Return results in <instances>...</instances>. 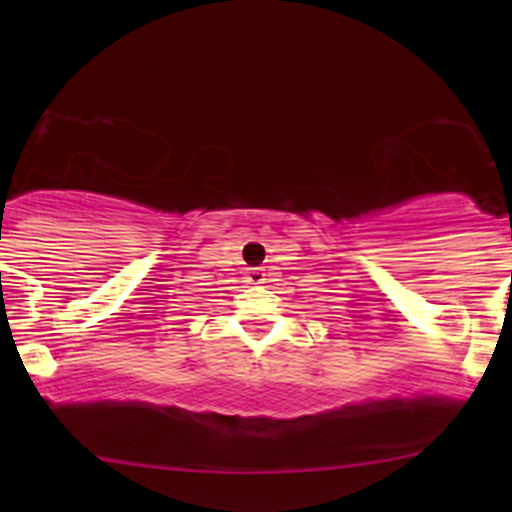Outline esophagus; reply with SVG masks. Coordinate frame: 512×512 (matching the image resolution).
<instances>
[{
	"label": "esophagus",
	"mask_w": 512,
	"mask_h": 512,
	"mask_svg": "<svg viewBox=\"0 0 512 512\" xmlns=\"http://www.w3.org/2000/svg\"><path fill=\"white\" fill-rule=\"evenodd\" d=\"M264 276H267V274H264L262 267H250L248 274H245V279H248L250 284H262Z\"/></svg>",
	"instance_id": "obj_1"
}]
</instances>
